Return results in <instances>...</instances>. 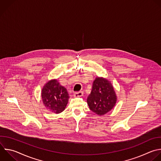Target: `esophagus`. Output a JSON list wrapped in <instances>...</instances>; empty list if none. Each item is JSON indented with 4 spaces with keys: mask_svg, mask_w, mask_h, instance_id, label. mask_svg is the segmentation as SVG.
Masks as SVG:
<instances>
[{
    "mask_svg": "<svg viewBox=\"0 0 161 161\" xmlns=\"http://www.w3.org/2000/svg\"><path fill=\"white\" fill-rule=\"evenodd\" d=\"M83 95V92L82 91L78 92H75L74 93V97H81Z\"/></svg>",
    "mask_w": 161,
    "mask_h": 161,
    "instance_id": "1",
    "label": "esophagus"
}]
</instances>
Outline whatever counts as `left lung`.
Returning a JSON list of instances; mask_svg holds the SVG:
<instances>
[{"mask_svg":"<svg viewBox=\"0 0 161 161\" xmlns=\"http://www.w3.org/2000/svg\"><path fill=\"white\" fill-rule=\"evenodd\" d=\"M117 99V95L111 82L103 77H96L86 101L90 109L101 116L114 108Z\"/></svg>","mask_w":161,"mask_h":161,"instance_id":"1","label":"left lung"}]
</instances>
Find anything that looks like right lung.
<instances>
[{
	"instance_id": "right-lung-1",
	"label": "right lung",
	"mask_w": 161,
	"mask_h": 161,
	"mask_svg": "<svg viewBox=\"0 0 161 161\" xmlns=\"http://www.w3.org/2000/svg\"><path fill=\"white\" fill-rule=\"evenodd\" d=\"M41 96L45 108L55 114H59L65 110L69 98L67 89L57 79L50 80L44 85Z\"/></svg>"
}]
</instances>
